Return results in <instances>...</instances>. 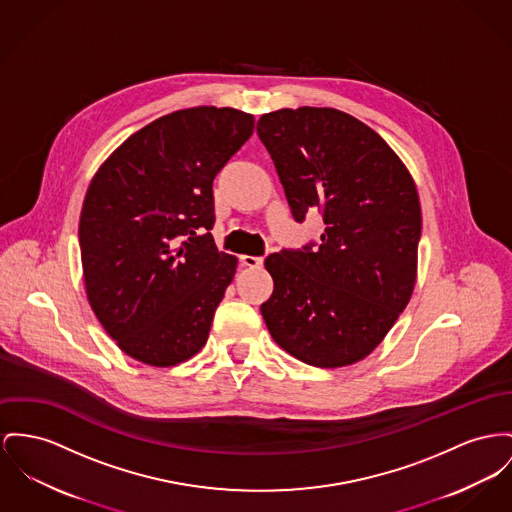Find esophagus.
<instances>
[{
  "instance_id": "1",
  "label": "esophagus",
  "mask_w": 512,
  "mask_h": 512,
  "mask_svg": "<svg viewBox=\"0 0 512 512\" xmlns=\"http://www.w3.org/2000/svg\"><path fill=\"white\" fill-rule=\"evenodd\" d=\"M240 262L246 268H262L264 258H260V256H240Z\"/></svg>"
}]
</instances>
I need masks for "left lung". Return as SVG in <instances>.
<instances>
[{"label": "left lung", "instance_id": "8db88e82", "mask_svg": "<svg viewBox=\"0 0 512 512\" xmlns=\"http://www.w3.org/2000/svg\"><path fill=\"white\" fill-rule=\"evenodd\" d=\"M295 221L320 211V244L273 252V340L299 361L336 369L367 357L409 303L421 205L390 145L336 108H281L258 120Z\"/></svg>", "mask_w": 512, "mask_h": 512}]
</instances>
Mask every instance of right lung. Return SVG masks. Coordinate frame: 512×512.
Listing matches in <instances>:
<instances>
[{"instance_id":"add662e5","label":"right lung","mask_w":512,"mask_h":512,"mask_svg":"<svg viewBox=\"0 0 512 512\" xmlns=\"http://www.w3.org/2000/svg\"><path fill=\"white\" fill-rule=\"evenodd\" d=\"M254 132V116L198 106L128 137L89 184L79 248L91 308L118 347L172 367L207 341L237 258L219 252L213 178Z\"/></svg>"}]
</instances>
